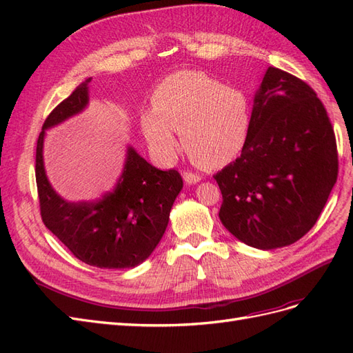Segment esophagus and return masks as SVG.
Segmentation results:
<instances>
[{"label": "esophagus", "mask_w": 353, "mask_h": 353, "mask_svg": "<svg viewBox=\"0 0 353 353\" xmlns=\"http://www.w3.org/2000/svg\"><path fill=\"white\" fill-rule=\"evenodd\" d=\"M184 179L187 184H196L199 183V181H201V176L197 175V174H193V172H184Z\"/></svg>", "instance_id": "esophagus-1"}]
</instances>
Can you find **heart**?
Segmentation results:
<instances>
[{
    "label": "heart",
    "mask_w": 353,
    "mask_h": 353,
    "mask_svg": "<svg viewBox=\"0 0 353 353\" xmlns=\"http://www.w3.org/2000/svg\"><path fill=\"white\" fill-rule=\"evenodd\" d=\"M153 110L141 113V130L154 150L174 157L175 131L185 152L201 168L215 169L236 159L250 131V104L240 90L200 70H181L160 82L152 95Z\"/></svg>",
    "instance_id": "b5f03b06"
}]
</instances>
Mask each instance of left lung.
Instances as JSON below:
<instances>
[{
  "label": "left lung",
  "instance_id": "1",
  "mask_svg": "<svg viewBox=\"0 0 353 353\" xmlns=\"http://www.w3.org/2000/svg\"><path fill=\"white\" fill-rule=\"evenodd\" d=\"M339 172L334 130L306 82L268 68L240 157L215 176L219 219L256 249L293 244L321 215Z\"/></svg>",
  "mask_w": 353,
  "mask_h": 353
}]
</instances>
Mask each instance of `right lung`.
Wrapping results in <instances>:
<instances>
[{
  "label": "right lung",
  "mask_w": 353,
  "mask_h": 353,
  "mask_svg": "<svg viewBox=\"0 0 353 353\" xmlns=\"http://www.w3.org/2000/svg\"><path fill=\"white\" fill-rule=\"evenodd\" d=\"M90 81L63 100L42 125L35 166L41 218L79 261L97 268H134L163 237L183 178L175 169L154 168L130 145L121 178L101 199L70 203L56 193L42 157L46 131L87 108Z\"/></svg>",
  "instance_id": "right-lung-1"
}]
</instances>
